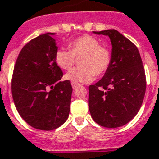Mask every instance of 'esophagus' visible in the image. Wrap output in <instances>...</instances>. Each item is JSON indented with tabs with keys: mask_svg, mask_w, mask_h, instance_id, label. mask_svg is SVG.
<instances>
[{
	"mask_svg": "<svg viewBox=\"0 0 159 159\" xmlns=\"http://www.w3.org/2000/svg\"><path fill=\"white\" fill-rule=\"evenodd\" d=\"M71 86H72V89H76V87L78 86L77 83H71Z\"/></svg>",
	"mask_w": 159,
	"mask_h": 159,
	"instance_id": "obj_1",
	"label": "esophagus"
}]
</instances>
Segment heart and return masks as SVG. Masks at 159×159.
Segmentation results:
<instances>
[{"label": "heart", "mask_w": 159, "mask_h": 159, "mask_svg": "<svg viewBox=\"0 0 159 159\" xmlns=\"http://www.w3.org/2000/svg\"><path fill=\"white\" fill-rule=\"evenodd\" d=\"M68 49L56 50L55 61L59 67L69 70L73 66L76 58L79 59V67L74 68L66 74L65 78L71 83H89L95 75L103 76L109 70L112 55L109 48L100 45V42L91 35H83L68 44Z\"/></svg>", "instance_id": "1"}]
</instances>
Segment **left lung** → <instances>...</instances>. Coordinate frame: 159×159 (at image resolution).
I'll use <instances>...</instances> for the list:
<instances>
[{
  "label": "left lung",
  "instance_id": "obj_1",
  "mask_svg": "<svg viewBox=\"0 0 159 159\" xmlns=\"http://www.w3.org/2000/svg\"><path fill=\"white\" fill-rule=\"evenodd\" d=\"M109 36L112 61L103 78L89 87L92 118L101 126L127 124L139 111L146 92L145 70L138 49L116 29L93 32Z\"/></svg>",
  "mask_w": 159,
  "mask_h": 159
}]
</instances>
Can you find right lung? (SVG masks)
Here are the masks:
<instances>
[{
  "label": "right lung",
  "mask_w": 159,
  "mask_h": 159,
  "mask_svg": "<svg viewBox=\"0 0 159 159\" xmlns=\"http://www.w3.org/2000/svg\"><path fill=\"white\" fill-rule=\"evenodd\" d=\"M54 34H41L23 47L11 79L17 112L38 130H55L70 113L72 88L69 80L61 81L63 72L55 61L58 47Z\"/></svg>",
  "instance_id": "add662e5"
}]
</instances>
